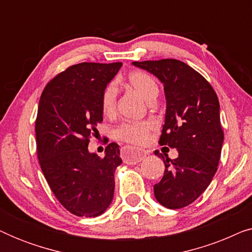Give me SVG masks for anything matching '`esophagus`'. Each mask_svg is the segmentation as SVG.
Here are the masks:
<instances>
[{
	"mask_svg": "<svg viewBox=\"0 0 252 252\" xmlns=\"http://www.w3.org/2000/svg\"><path fill=\"white\" fill-rule=\"evenodd\" d=\"M147 151L142 149H137V148H130V147H125L123 149L122 156L124 163L126 164H137L140 163L141 160L146 157Z\"/></svg>",
	"mask_w": 252,
	"mask_h": 252,
	"instance_id": "obj_1",
	"label": "esophagus"
}]
</instances>
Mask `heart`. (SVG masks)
Returning <instances> with one entry per match:
<instances>
[{"instance_id": "obj_1", "label": "heart", "mask_w": 252, "mask_h": 252, "mask_svg": "<svg viewBox=\"0 0 252 252\" xmlns=\"http://www.w3.org/2000/svg\"><path fill=\"white\" fill-rule=\"evenodd\" d=\"M126 85L130 89L137 93L144 101L153 103L156 99L158 92V85L155 79L146 72L134 71L128 74L126 79ZM117 101H118V89L116 85H106L103 89L101 96L102 111L106 116H113L117 110ZM154 123L149 120L143 122H125L119 125L116 129V136L124 142L141 146L149 140L151 130L154 129Z\"/></svg>"}]
</instances>
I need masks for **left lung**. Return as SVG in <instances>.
<instances>
[{"mask_svg":"<svg viewBox=\"0 0 252 252\" xmlns=\"http://www.w3.org/2000/svg\"><path fill=\"white\" fill-rule=\"evenodd\" d=\"M132 64L164 85L166 115L159 143L179 153L170 159L155 151L165 164L163 178L154 186L155 197L167 209L185 208L201 196L218 170L223 143L218 96L203 75L181 61Z\"/></svg>","mask_w":252,"mask_h":252,"instance_id":"left-lung-1","label":"left lung"}]
</instances>
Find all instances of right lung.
I'll return each mask as SVG.
<instances>
[{
    "mask_svg": "<svg viewBox=\"0 0 252 252\" xmlns=\"http://www.w3.org/2000/svg\"><path fill=\"white\" fill-rule=\"evenodd\" d=\"M122 65H72L41 94L35 122L41 170L61 204L78 217H97L112 202L115 171L123 161L119 146L110 143L101 158L89 153L88 143L103 122V89Z\"/></svg>",
    "mask_w": 252,
    "mask_h": 252,
    "instance_id": "right-lung-1",
    "label": "right lung"
}]
</instances>
